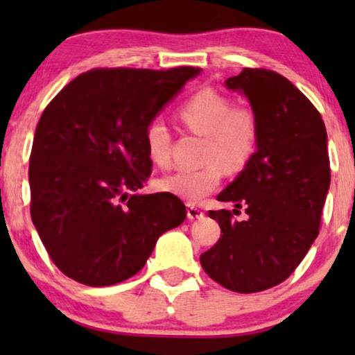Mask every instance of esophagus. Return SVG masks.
Masks as SVG:
<instances>
[{
  "mask_svg": "<svg viewBox=\"0 0 355 355\" xmlns=\"http://www.w3.org/2000/svg\"><path fill=\"white\" fill-rule=\"evenodd\" d=\"M203 216V210L193 203H187V218L189 220H198Z\"/></svg>",
  "mask_w": 355,
  "mask_h": 355,
  "instance_id": "obj_1",
  "label": "esophagus"
}]
</instances>
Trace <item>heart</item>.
I'll use <instances>...</instances> for the list:
<instances>
[{"label":"heart","instance_id":"b5f03b06","mask_svg":"<svg viewBox=\"0 0 355 355\" xmlns=\"http://www.w3.org/2000/svg\"><path fill=\"white\" fill-rule=\"evenodd\" d=\"M181 124L203 137L202 162L197 169H181L159 181L164 192L198 203L220 186L223 169L239 173L250 163L259 147V119L249 106H232L231 98L211 89L198 90L178 110ZM150 159L158 166L171 164V134L158 121L145 130Z\"/></svg>","mask_w":355,"mask_h":355}]
</instances>
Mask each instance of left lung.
Instances as JSON below:
<instances>
[{"mask_svg":"<svg viewBox=\"0 0 355 355\" xmlns=\"http://www.w3.org/2000/svg\"><path fill=\"white\" fill-rule=\"evenodd\" d=\"M226 85L242 90L259 119V147L216 198L231 210H210L221 237L200 255L202 268L223 288L260 293L288 279L320 232L331 179L327 129L307 96L278 72L244 67Z\"/></svg>","mask_w":355,"mask_h":355,"instance_id":"1","label":"left lung"}]
</instances>
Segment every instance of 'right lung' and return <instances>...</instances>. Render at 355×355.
Returning a JSON list of instances; mask_svg holds the SVG:
<instances>
[{
  "label": "right lung",
  "mask_w": 355,
  "mask_h": 355,
  "mask_svg": "<svg viewBox=\"0 0 355 355\" xmlns=\"http://www.w3.org/2000/svg\"><path fill=\"white\" fill-rule=\"evenodd\" d=\"M200 67H95L46 105L28 164L31 216L53 263L85 286L123 283L186 220L169 192L129 196L152 174L145 130Z\"/></svg>",
  "instance_id": "obj_1"
}]
</instances>
